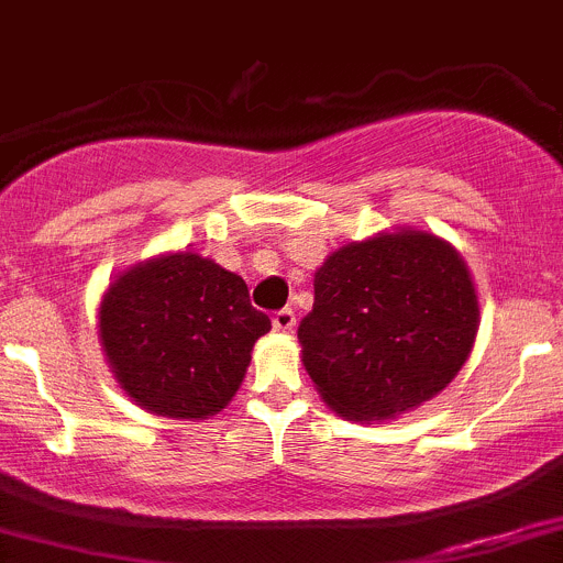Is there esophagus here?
I'll use <instances>...</instances> for the list:
<instances>
[{
	"label": "esophagus",
	"mask_w": 563,
	"mask_h": 563,
	"mask_svg": "<svg viewBox=\"0 0 563 563\" xmlns=\"http://www.w3.org/2000/svg\"><path fill=\"white\" fill-rule=\"evenodd\" d=\"M272 327H275V332H294V327H297V316H294V310H280V313H275V318H272Z\"/></svg>",
	"instance_id": "esophagus-1"
}]
</instances>
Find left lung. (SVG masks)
<instances>
[{
	"mask_svg": "<svg viewBox=\"0 0 563 563\" xmlns=\"http://www.w3.org/2000/svg\"><path fill=\"white\" fill-rule=\"evenodd\" d=\"M299 323L302 365L351 422H387L433 400L474 349L479 297L463 255L422 229L378 231L323 258Z\"/></svg>",
	"mask_w": 563,
	"mask_h": 563,
	"instance_id": "left-lung-1",
	"label": "left lung"
}]
</instances>
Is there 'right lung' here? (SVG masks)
Here are the masks:
<instances>
[{"label": "right lung", "instance_id": "right-lung-1", "mask_svg": "<svg viewBox=\"0 0 563 563\" xmlns=\"http://www.w3.org/2000/svg\"><path fill=\"white\" fill-rule=\"evenodd\" d=\"M269 329L245 280L192 250L135 261L108 283L98 308L119 389L155 417L190 422L229 406Z\"/></svg>", "mask_w": 563, "mask_h": 563}]
</instances>
